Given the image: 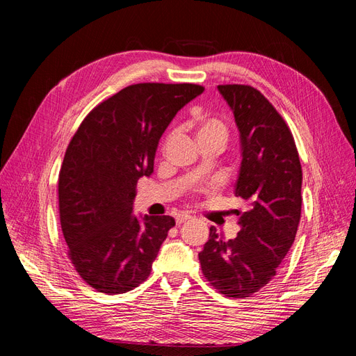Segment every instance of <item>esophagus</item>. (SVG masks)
Wrapping results in <instances>:
<instances>
[{"label": "esophagus", "mask_w": 356, "mask_h": 356, "mask_svg": "<svg viewBox=\"0 0 356 356\" xmlns=\"http://www.w3.org/2000/svg\"><path fill=\"white\" fill-rule=\"evenodd\" d=\"M190 218H191V217H190V215H187V213H179V215H177V218H175L177 225H181L182 222L187 221V220H190Z\"/></svg>", "instance_id": "34e87169"}]
</instances>
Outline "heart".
Returning a JSON list of instances; mask_svg holds the SVG:
<instances>
[{"label": "heart", "instance_id": "b5f03b06", "mask_svg": "<svg viewBox=\"0 0 356 356\" xmlns=\"http://www.w3.org/2000/svg\"><path fill=\"white\" fill-rule=\"evenodd\" d=\"M220 138L225 141L227 131L225 126L217 118H204L196 127V138Z\"/></svg>", "mask_w": 356, "mask_h": 356}]
</instances>
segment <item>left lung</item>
<instances>
[{"mask_svg": "<svg viewBox=\"0 0 356 356\" xmlns=\"http://www.w3.org/2000/svg\"><path fill=\"white\" fill-rule=\"evenodd\" d=\"M241 139L234 196L248 203L238 238L222 241L217 229L199 252L202 272L218 293L250 297L272 281L293 246L301 213V165L293 134L273 105L251 86L225 84Z\"/></svg>", "mask_w": 356, "mask_h": 356, "instance_id": "1", "label": "left lung"}]
</instances>
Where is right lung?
I'll list each match as a JSON object with an SVG mask.
<instances>
[{
    "mask_svg": "<svg viewBox=\"0 0 356 356\" xmlns=\"http://www.w3.org/2000/svg\"><path fill=\"white\" fill-rule=\"evenodd\" d=\"M197 84L127 86L89 113L59 172V213L75 270L104 294L143 284L175 220L135 215L139 178L154 172L159 139L203 93Z\"/></svg>",
    "mask_w": 356,
    "mask_h": 356,
    "instance_id": "obj_1",
    "label": "right lung"
}]
</instances>
